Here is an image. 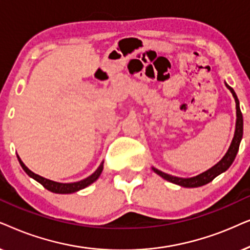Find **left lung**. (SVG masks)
Wrapping results in <instances>:
<instances>
[{"mask_svg": "<svg viewBox=\"0 0 250 250\" xmlns=\"http://www.w3.org/2000/svg\"><path fill=\"white\" fill-rule=\"evenodd\" d=\"M226 86H228V88L229 89V91H231L232 95H233V97L235 99V106H237V125H235V132H234L233 141H232V143H231V146H229V151L226 152L224 158H223L217 165H215L214 167L209 169V170L202 172V174L195 176V177H192V178L176 177V176L165 174V172H162V171L158 170V169L153 168L154 172H156V174L161 176L162 178H165L166 181L174 183V184L184 186V188H198V186L206 185V184H208L209 182H211L212 179L216 177V176H218L219 174H222L223 171H225L226 169H228L229 166L232 165V162L234 161L235 155H237L238 149H239V145H240L242 134H244V119H242V113L240 109V105H239V99L237 97V95H235L234 90L229 84H226Z\"/></svg>", "mask_w": 250, "mask_h": 250, "instance_id": "obj_1", "label": "left lung"}]
</instances>
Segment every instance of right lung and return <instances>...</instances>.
Listing matches in <instances>:
<instances>
[{
  "mask_svg": "<svg viewBox=\"0 0 250 250\" xmlns=\"http://www.w3.org/2000/svg\"><path fill=\"white\" fill-rule=\"evenodd\" d=\"M18 161H19V164H21V168L24 169L25 172L29 176V177L34 178L36 182H39L40 184L43 186V188L49 189L50 192L61 193V194H66V193H73V192L79 191V189H82V188H86V186L90 185L91 183H94L96 179L99 177V175L102 174V170H103V162H102V165L99 166V167L97 168V170H96L94 174L89 176V177L82 179V181L75 182V183H57V182L50 181V179L43 178V177H41V176L34 174V172L29 170V169L26 167L24 164H22V161L21 160V158H19V156H18Z\"/></svg>",
  "mask_w": 250,
  "mask_h": 250,
  "instance_id": "obj_1",
  "label": "right lung"
}]
</instances>
